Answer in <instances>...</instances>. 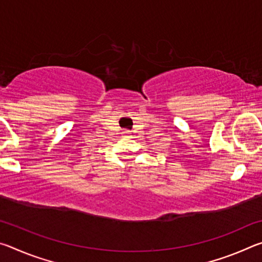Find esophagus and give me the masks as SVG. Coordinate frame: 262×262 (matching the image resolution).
Here are the masks:
<instances>
[{"label": "esophagus", "instance_id": "1", "mask_svg": "<svg viewBox=\"0 0 262 262\" xmlns=\"http://www.w3.org/2000/svg\"><path fill=\"white\" fill-rule=\"evenodd\" d=\"M125 133H128V132H125Z\"/></svg>", "mask_w": 262, "mask_h": 262}]
</instances>
